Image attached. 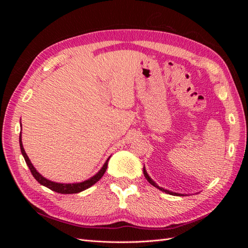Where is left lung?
<instances>
[{"label":"left lung","mask_w":248,"mask_h":248,"mask_svg":"<svg viewBox=\"0 0 248 248\" xmlns=\"http://www.w3.org/2000/svg\"><path fill=\"white\" fill-rule=\"evenodd\" d=\"M144 175H145V177H146V179L148 180L149 181V183L150 184H152L153 186H155V187H157V188L158 189H160V190H162V191H164V192H167V193H170V194H172V196H181V194H179V193H175V192H171V191H169V190H166V189H163V188H161V187H159L158 185H157L153 180L149 177V175L147 174V171H146V170H145V168H144Z\"/></svg>","instance_id":"1"}]
</instances>
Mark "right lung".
<instances>
[{"mask_svg":"<svg viewBox=\"0 0 248 248\" xmlns=\"http://www.w3.org/2000/svg\"><path fill=\"white\" fill-rule=\"evenodd\" d=\"M19 146H20V151H21V154L22 156H24V158L26 160V163L28 164V167L30 169V170H31L33 177L38 181L41 185L47 187V188H49L50 190H54L56 192H59V193H65V194H69V193H78V192H80L82 190H85L87 188H89V187H91L92 185H94L97 181H99V180L101 179V177L103 176L104 172H106L107 169H108V162L109 160V158L106 161V163L103 164V167L101 168V170L97 172V174L95 176H93L92 178H90L89 180H86V181L84 182H80V183H72V184H61V183H56V182H52V181H49V180L46 179L44 177H42L38 171H37L35 170V168L33 167V164L31 163V161H30L28 155L26 154L25 152V149L24 147H22V142H21V133L19 136Z\"/></svg>","mask_w":248,"mask_h":248,"instance_id":"1","label":"right lung"}]
</instances>
